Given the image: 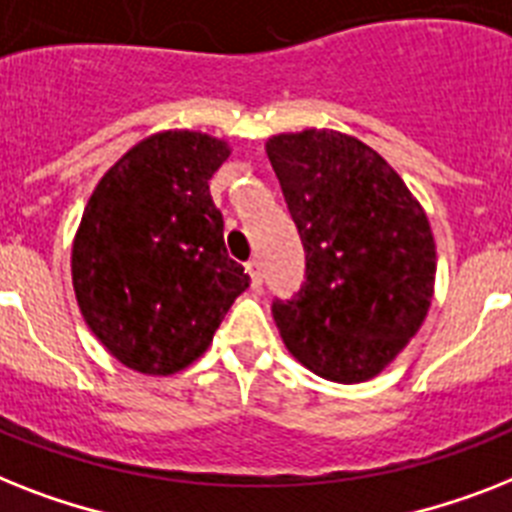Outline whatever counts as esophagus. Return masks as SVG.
Here are the masks:
<instances>
[{"mask_svg":"<svg viewBox=\"0 0 512 512\" xmlns=\"http://www.w3.org/2000/svg\"><path fill=\"white\" fill-rule=\"evenodd\" d=\"M247 273H249V278H252V286L263 284V265H260V260H257V257H252V260L247 263Z\"/></svg>","mask_w":512,"mask_h":512,"instance_id":"esophagus-1","label":"esophagus"}]
</instances>
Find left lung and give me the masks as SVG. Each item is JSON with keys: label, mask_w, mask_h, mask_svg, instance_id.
Wrapping results in <instances>:
<instances>
[{"label": "left lung", "mask_w": 512, "mask_h": 512, "mask_svg": "<svg viewBox=\"0 0 512 512\" xmlns=\"http://www.w3.org/2000/svg\"><path fill=\"white\" fill-rule=\"evenodd\" d=\"M305 247V284L273 302L286 350L315 376L363 384L426 321L436 244L426 210L376 149L331 128L265 141Z\"/></svg>", "instance_id": "obj_1"}]
</instances>
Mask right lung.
<instances>
[{"label": "right lung", "instance_id": "obj_1", "mask_svg": "<svg viewBox=\"0 0 512 512\" xmlns=\"http://www.w3.org/2000/svg\"><path fill=\"white\" fill-rule=\"evenodd\" d=\"M228 155V141L210 134L160 131L128 149L83 207L73 292L91 334L131 371L189 368L249 286L210 197Z\"/></svg>", "mask_w": 512, "mask_h": 512}]
</instances>
